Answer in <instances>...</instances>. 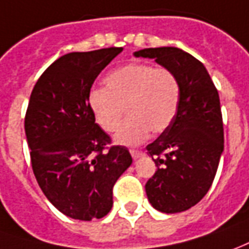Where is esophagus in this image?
Instances as JSON below:
<instances>
[{
	"mask_svg": "<svg viewBox=\"0 0 249 249\" xmlns=\"http://www.w3.org/2000/svg\"><path fill=\"white\" fill-rule=\"evenodd\" d=\"M130 155H132V158L136 160L139 158H142V155H144V152H142V151H139V149H130Z\"/></svg>",
	"mask_w": 249,
	"mask_h": 249,
	"instance_id": "esophagus-1",
	"label": "esophagus"
}]
</instances>
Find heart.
I'll return each instance as SVG.
<instances>
[{
  "instance_id": "heart-1",
  "label": "heart",
  "mask_w": 249,
  "mask_h": 249,
  "mask_svg": "<svg viewBox=\"0 0 249 249\" xmlns=\"http://www.w3.org/2000/svg\"><path fill=\"white\" fill-rule=\"evenodd\" d=\"M180 102V82L170 69L148 63H130L107 76V88L89 94V107L101 129H119L125 114L129 119L116 135L123 145H137L173 124Z\"/></svg>"
}]
</instances>
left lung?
<instances>
[{"label":"left lung","mask_w":249,"mask_h":249,"mask_svg":"<svg viewBox=\"0 0 249 249\" xmlns=\"http://www.w3.org/2000/svg\"><path fill=\"white\" fill-rule=\"evenodd\" d=\"M133 55L155 59L173 70L180 82L173 124L147 145L158 170L145 183V193L159 212H185L208 193L224 151L218 91L205 66L179 48H144Z\"/></svg>","instance_id":"8db88e82"}]
</instances>
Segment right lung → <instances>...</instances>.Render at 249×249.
<instances>
[{"label": "right lung", "mask_w": 249, "mask_h": 249, "mask_svg": "<svg viewBox=\"0 0 249 249\" xmlns=\"http://www.w3.org/2000/svg\"><path fill=\"white\" fill-rule=\"evenodd\" d=\"M123 51L110 47L71 52L35 85L25 114L31 163L48 201L74 220L102 218L113 206V186L132 164L123 145L95 123L89 107L95 78Z\"/></svg>", "instance_id": "right-lung-1"}]
</instances>
